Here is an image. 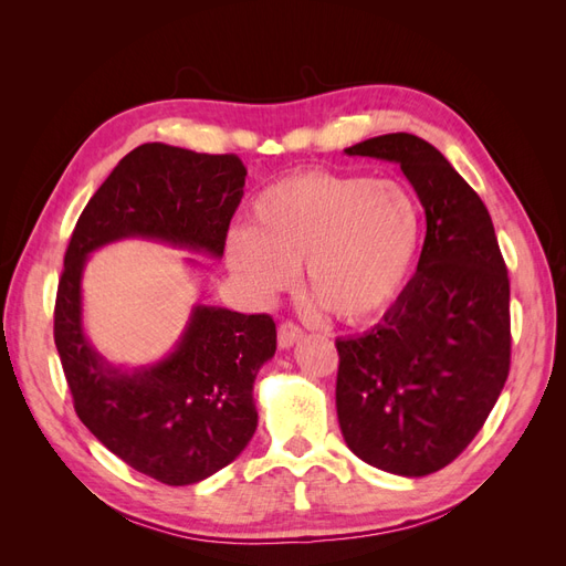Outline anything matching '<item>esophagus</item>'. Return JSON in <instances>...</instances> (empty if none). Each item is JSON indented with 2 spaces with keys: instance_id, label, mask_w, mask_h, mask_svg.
<instances>
[{
  "instance_id": "1",
  "label": "esophagus",
  "mask_w": 566,
  "mask_h": 566,
  "mask_svg": "<svg viewBox=\"0 0 566 566\" xmlns=\"http://www.w3.org/2000/svg\"><path fill=\"white\" fill-rule=\"evenodd\" d=\"M302 337H304V331L300 328V325L290 323V321H285V323L279 325V347H281V349L295 347Z\"/></svg>"
}]
</instances>
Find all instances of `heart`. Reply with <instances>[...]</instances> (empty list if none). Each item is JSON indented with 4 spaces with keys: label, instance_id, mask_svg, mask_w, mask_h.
<instances>
[{
    "label": "heart",
    "instance_id": "b5f03b06",
    "mask_svg": "<svg viewBox=\"0 0 566 566\" xmlns=\"http://www.w3.org/2000/svg\"><path fill=\"white\" fill-rule=\"evenodd\" d=\"M422 243L418 196L397 179L306 169L264 186L250 227L227 235V264L254 297L273 300L302 269L306 300L361 323L401 295Z\"/></svg>",
    "mask_w": 566,
    "mask_h": 566
}]
</instances>
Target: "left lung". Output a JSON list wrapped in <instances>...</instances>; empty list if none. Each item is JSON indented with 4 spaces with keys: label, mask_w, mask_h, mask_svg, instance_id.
I'll list each match as a JSON object with an SVG mask.
<instances>
[{
    "label": "left lung",
    "mask_w": 566,
    "mask_h": 566,
    "mask_svg": "<svg viewBox=\"0 0 566 566\" xmlns=\"http://www.w3.org/2000/svg\"><path fill=\"white\" fill-rule=\"evenodd\" d=\"M345 153L397 163L427 233L382 321L335 342L339 430L368 465L424 476L468 449L507 380V269L486 205L432 144L397 132Z\"/></svg>",
    "instance_id": "obj_1"
}]
</instances>
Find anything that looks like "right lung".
I'll use <instances>...</instances> for the list:
<instances>
[{
	"instance_id": "right-lung-1",
	"label": "right lung",
	"mask_w": 566,
	"mask_h": 566,
	"mask_svg": "<svg viewBox=\"0 0 566 566\" xmlns=\"http://www.w3.org/2000/svg\"><path fill=\"white\" fill-rule=\"evenodd\" d=\"M245 177L235 156L144 144L101 184L65 250L54 339L77 416L111 453L169 486L202 482L248 447L256 430L252 387L276 354V323L193 304L160 361L115 366L84 333V266L92 252L127 238L221 260Z\"/></svg>"
}]
</instances>
